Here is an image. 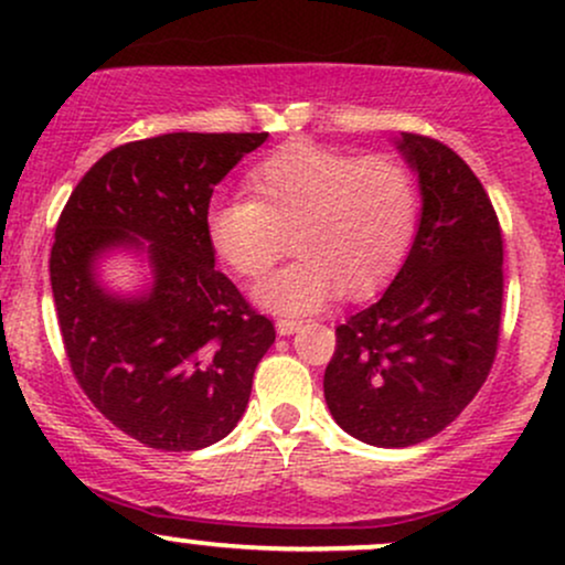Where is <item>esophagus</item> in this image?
I'll return each mask as SVG.
<instances>
[{"instance_id":"esophagus-1","label":"esophagus","mask_w":565,"mask_h":565,"mask_svg":"<svg viewBox=\"0 0 565 565\" xmlns=\"http://www.w3.org/2000/svg\"><path fill=\"white\" fill-rule=\"evenodd\" d=\"M302 329V321H295V319H278L276 321V332L281 337H289L295 332H300Z\"/></svg>"}]
</instances>
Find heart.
I'll list each match as a JSON object with an SVG mask.
<instances>
[{"mask_svg":"<svg viewBox=\"0 0 565 565\" xmlns=\"http://www.w3.org/2000/svg\"><path fill=\"white\" fill-rule=\"evenodd\" d=\"M246 183L255 199L212 201L206 238L231 270L260 278L291 236L297 260L255 287V302L284 319L316 313L340 291L382 289L417 238V180L393 157L297 140L252 167Z\"/></svg>","mask_w":565,"mask_h":565,"instance_id":"obj_1","label":"heart"}]
</instances>
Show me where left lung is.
Returning a JSON list of instances; mask_svg holds the SVG:
<instances>
[{
	"label": "left lung",
	"mask_w": 565,
	"mask_h": 565,
	"mask_svg": "<svg viewBox=\"0 0 565 565\" xmlns=\"http://www.w3.org/2000/svg\"><path fill=\"white\" fill-rule=\"evenodd\" d=\"M419 180L412 252L377 302L337 327L323 398L348 436L382 449L451 425L489 377L502 316V231L481 180L444 142L401 132Z\"/></svg>",
	"instance_id": "obj_1"
}]
</instances>
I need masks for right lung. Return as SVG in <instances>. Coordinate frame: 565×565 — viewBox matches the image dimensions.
<instances>
[{
	"mask_svg": "<svg viewBox=\"0 0 565 565\" xmlns=\"http://www.w3.org/2000/svg\"><path fill=\"white\" fill-rule=\"evenodd\" d=\"M268 132H170L97 159L71 193L50 281L71 372L97 412L161 451L223 440L249 404L276 329L215 268L212 191ZM114 250L149 268L121 296L99 278Z\"/></svg>",
	"mask_w": 565,
	"mask_h": 565,
	"instance_id": "1",
	"label": "right lung"
}]
</instances>
